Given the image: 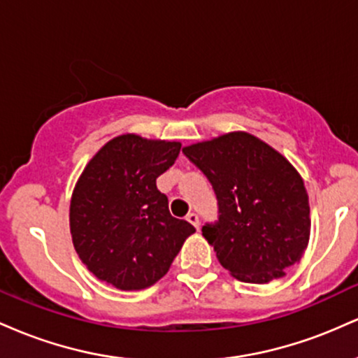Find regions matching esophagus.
<instances>
[{
	"label": "esophagus",
	"instance_id": "1",
	"mask_svg": "<svg viewBox=\"0 0 358 358\" xmlns=\"http://www.w3.org/2000/svg\"><path fill=\"white\" fill-rule=\"evenodd\" d=\"M187 220L190 222L192 225H195V229H200V222H199V215H196L195 212H190L187 215Z\"/></svg>",
	"mask_w": 358,
	"mask_h": 358
}]
</instances>
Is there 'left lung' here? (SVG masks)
I'll return each mask as SVG.
<instances>
[{"label": "left lung", "instance_id": "1", "mask_svg": "<svg viewBox=\"0 0 358 358\" xmlns=\"http://www.w3.org/2000/svg\"><path fill=\"white\" fill-rule=\"evenodd\" d=\"M212 183L219 222L202 227L234 278L264 282L301 261L311 219L301 175L279 151L244 131L185 146Z\"/></svg>", "mask_w": 358, "mask_h": 358}]
</instances>
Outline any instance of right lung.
<instances>
[{"label": "right lung", "mask_w": 358, "mask_h": 358, "mask_svg": "<svg viewBox=\"0 0 358 358\" xmlns=\"http://www.w3.org/2000/svg\"><path fill=\"white\" fill-rule=\"evenodd\" d=\"M182 145L121 134L85 165L71 199V234L80 261L99 281L122 291L153 286L195 232L168 210L156 178Z\"/></svg>", "instance_id": "add662e5"}]
</instances>
